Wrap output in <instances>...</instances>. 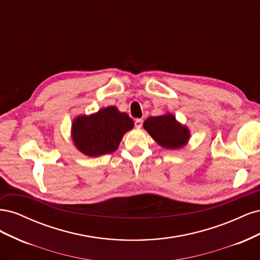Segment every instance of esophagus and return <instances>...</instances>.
<instances>
[{"instance_id":"esophagus-1","label":"esophagus","mask_w":260,"mask_h":260,"mask_svg":"<svg viewBox=\"0 0 260 260\" xmlns=\"http://www.w3.org/2000/svg\"><path fill=\"white\" fill-rule=\"evenodd\" d=\"M135 124H136V127H137L138 129H140L141 127H142V124H143V120H142V119H136V122H135Z\"/></svg>"}]
</instances>
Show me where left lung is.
<instances>
[{
	"label": "left lung",
	"mask_w": 260,
	"mask_h": 260,
	"mask_svg": "<svg viewBox=\"0 0 260 260\" xmlns=\"http://www.w3.org/2000/svg\"><path fill=\"white\" fill-rule=\"evenodd\" d=\"M144 129L158 145L167 149L184 147L191 138V132L185 124L176 119L174 114L148 117L143 123Z\"/></svg>",
	"instance_id": "left-lung-1"
}]
</instances>
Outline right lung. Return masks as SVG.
<instances>
[{
	"mask_svg": "<svg viewBox=\"0 0 260 260\" xmlns=\"http://www.w3.org/2000/svg\"><path fill=\"white\" fill-rule=\"evenodd\" d=\"M133 125L128 114L108 106L90 115L76 116L72 122V139L83 155L99 157L115 152Z\"/></svg>",
	"mask_w": 260,
	"mask_h": 260,
	"instance_id": "right-lung-1",
	"label": "right lung"
}]
</instances>
